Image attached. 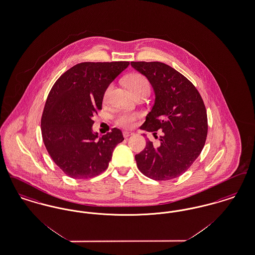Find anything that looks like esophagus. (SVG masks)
I'll return each instance as SVG.
<instances>
[{
    "mask_svg": "<svg viewBox=\"0 0 255 255\" xmlns=\"http://www.w3.org/2000/svg\"><path fill=\"white\" fill-rule=\"evenodd\" d=\"M133 133H132V132H128V131H124V132H123V136H124V137H128V136H129V135H132V134H133Z\"/></svg>",
    "mask_w": 255,
    "mask_h": 255,
    "instance_id": "34e87169",
    "label": "esophagus"
}]
</instances>
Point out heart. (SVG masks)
I'll use <instances>...</instances> for the list:
<instances>
[{"label": "heart", "instance_id": "1", "mask_svg": "<svg viewBox=\"0 0 255 255\" xmlns=\"http://www.w3.org/2000/svg\"><path fill=\"white\" fill-rule=\"evenodd\" d=\"M125 83L134 95L142 93V92L149 93V91H150V83L147 80L145 76L141 73H135L130 74L125 79ZM110 90H111V86H109L105 91V94H104L105 98L108 96ZM138 118H139L138 113L123 111L116 116L115 122L117 125L123 127V128H131V127H133L134 122Z\"/></svg>", "mask_w": 255, "mask_h": 255}]
</instances>
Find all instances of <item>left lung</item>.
<instances>
[{
	"label": "left lung",
	"mask_w": 255,
	"mask_h": 255,
	"mask_svg": "<svg viewBox=\"0 0 255 255\" xmlns=\"http://www.w3.org/2000/svg\"><path fill=\"white\" fill-rule=\"evenodd\" d=\"M131 65L145 75L156 94L155 104L140 129L152 132L159 140L158 144L148 140L134 156L137 168L155 181L180 177L206 143L208 125L204 100L185 76L164 63L140 61Z\"/></svg>",
	"instance_id": "1"
}]
</instances>
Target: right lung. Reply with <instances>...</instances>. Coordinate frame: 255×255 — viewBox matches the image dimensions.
I'll list each match as a JSON object with an SVG mask.
<instances>
[{
	"label": "right lung",
	"instance_id": "1",
	"mask_svg": "<svg viewBox=\"0 0 255 255\" xmlns=\"http://www.w3.org/2000/svg\"><path fill=\"white\" fill-rule=\"evenodd\" d=\"M129 64L79 63L52 86L41 119L42 137L50 158L67 176L90 179L108 168L115 147L124 138L117 128L100 136L93 133L92 118L102 109L108 86Z\"/></svg>",
	"mask_w": 255,
	"mask_h": 255
}]
</instances>
